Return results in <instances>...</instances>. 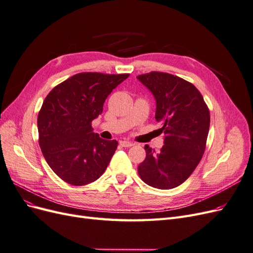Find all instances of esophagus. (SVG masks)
<instances>
[{
    "instance_id": "esophagus-1",
    "label": "esophagus",
    "mask_w": 253,
    "mask_h": 253,
    "mask_svg": "<svg viewBox=\"0 0 253 253\" xmlns=\"http://www.w3.org/2000/svg\"><path fill=\"white\" fill-rule=\"evenodd\" d=\"M120 145H121V147H125V148H129V147H132V145H134V143L131 142V141H128V140H121Z\"/></svg>"
}]
</instances>
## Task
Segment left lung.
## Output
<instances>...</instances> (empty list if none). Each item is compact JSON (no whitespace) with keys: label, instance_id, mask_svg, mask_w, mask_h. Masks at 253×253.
<instances>
[{"label":"left lung","instance_id":"8db88e82","mask_svg":"<svg viewBox=\"0 0 253 253\" xmlns=\"http://www.w3.org/2000/svg\"><path fill=\"white\" fill-rule=\"evenodd\" d=\"M156 99L155 118L163 125L164 145L158 153L144 145L147 156L138 174L147 185L168 190L178 187L193 173L205 153L210 112L192 83L168 73L137 76Z\"/></svg>","mask_w":253,"mask_h":253}]
</instances>
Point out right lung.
<instances>
[{"mask_svg": "<svg viewBox=\"0 0 253 253\" xmlns=\"http://www.w3.org/2000/svg\"><path fill=\"white\" fill-rule=\"evenodd\" d=\"M129 74L80 73L53 87L38 115L39 144L50 169L73 186L87 185L106 170L118 142L93 132L105 99Z\"/></svg>", "mask_w": 253, "mask_h": 253, "instance_id": "right-lung-1", "label": "right lung"}]
</instances>
